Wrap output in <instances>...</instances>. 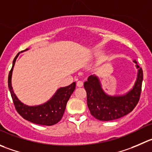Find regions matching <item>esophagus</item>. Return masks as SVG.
<instances>
[{
  "mask_svg": "<svg viewBox=\"0 0 152 152\" xmlns=\"http://www.w3.org/2000/svg\"><path fill=\"white\" fill-rule=\"evenodd\" d=\"M83 86V81H81V80H78V81L77 82V86H78V87H82Z\"/></svg>",
  "mask_w": 152,
  "mask_h": 152,
  "instance_id": "esophagus-1",
  "label": "esophagus"
}]
</instances>
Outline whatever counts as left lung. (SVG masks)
<instances>
[{
	"label": "left lung",
	"instance_id": "1",
	"mask_svg": "<svg viewBox=\"0 0 152 152\" xmlns=\"http://www.w3.org/2000/svg\"><path fill=\"white\" fill-rule=\"evenodd\" d=\"M138 69L137 77L132 89L122 95H110L103 90L96 75H90L84 82L87 95V106L91 115L101 121H111L127 115L134 110L140 100L143 79L142 69L134 60Z\"/></svg>",
	"mask_w": 152,
	"mask_h": 152
}]
</instances>
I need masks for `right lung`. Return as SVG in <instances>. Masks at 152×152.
Masks as SVG:
<instances>
[{
	"instance_id": "add662e5",
	"label": "right lung",
	"mask_w": 152,
	"mask_h": 152,
	"mask_svg": "<svg viewBox=\"0 0 152 152\" xmlns=\"http://www.w3.org/2000/svg\"><path fill=\"white\" fill-rule=\"evenodd\" d=\"M19 53L20 52L15 56V59L13 60L12 67L9 73L8 77L9 89L17 112L24 119L33 123L41 125H47V126L55 125L61 120L66 110V104L72 94L75 91L76 83L74 82L69 86L60 87L51 97V99L42 104L37 105V106H27L24 104L14 93L12 83H11L13 67Z\"/></svg>"
}]
</instances>
